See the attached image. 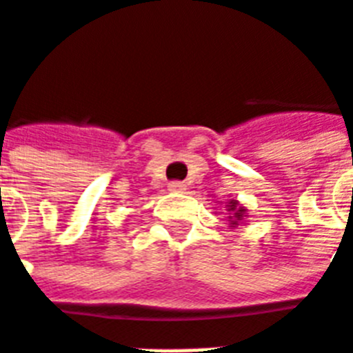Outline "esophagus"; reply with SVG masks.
<instances>
[{
	"mask_svg": "<svg viewBox=\"0 0 353 353\" xmlns=\"http://www.w3.org/2000/svg\"><path fill=\"white\" fill-rule=\"evenodd\" d=\"M169 192H173V193H180V192H184L186 190V184H182V182H171L169 184Z\"/></svg>",
	"mask_w": 353,
	"mask_h": 353,
	"instance_id": "obj_1",
	"label": "esophagus"
}]
</instances>
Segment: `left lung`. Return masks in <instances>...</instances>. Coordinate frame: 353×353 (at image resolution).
<instances>
[{
    "mask_svg": "<svg viewBox=\"0 0 353 353\" xmlns=\"http://www.w3.org/2000/svg\"><path fill=\"white\" fill-rule=\"evenodd\" d=\"M225 208H227V214H229V216H227L229 227L236 229L238 225L245 221V217H248V216H245V214H248V208L240 205L236 199H230L229 203L225 205Z\"/></svg>",
    "mask_w": 353,
    "mask_h": 353,
    "instance_id": "left-lung-1",
    "label": "left lung"
}]
</instances>
